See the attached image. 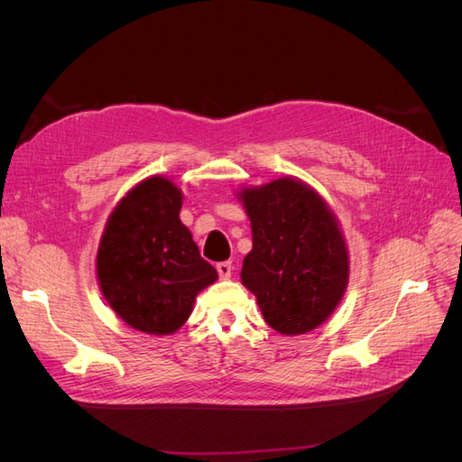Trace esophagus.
I'll list each match as a JSON object with an SVG mask.
<instances>
[{"label":"esophagus","mask_w":462,"mask_h":462,"mask_svg":"<svg viewBox=\"0 0 462 462\" xmlns=\"http://www.w3.org/2000/svg\"><path fill=\"white\" fill-rule=\"evenodd\" d=\"M217 273H219V277L221 279H229L231 277V273H233V265H231V262H219L217 265Z\"/></svg>","instance_id":"34e87169"}]
</instances>
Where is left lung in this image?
I'll return each mask as SVG.
<instances>
[{
	"label": "left lung",
	"mask_w": 462,
	"mask_h": 462,
	"mask_svg": "<svg viewBox=\"0 0 462 462\" xmlns=\"http://www.w3.org/2000/svg\"><path fill=\"white\" fill-rule=\"evenodd\" d=\"M236 197L253 227L243 285L275 331L316 329L337 309L348 285V250L337 217L297 177L243 189Z\"/></svg>",
	"instance_id": "left-lung-1"
}]
</instances>
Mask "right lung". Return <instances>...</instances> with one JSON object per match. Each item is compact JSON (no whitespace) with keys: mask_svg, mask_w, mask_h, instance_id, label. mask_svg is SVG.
<instances>
[{"mask_svg":"<svg viewBox=\"0 0 462 462\" xmlns=\"http://www.w3.org/2000/svg\"><path fill=\"white\" fill-rule=\"evenodd\" d=\"M183 192L167 177L134 185L107 217L96 275L114 312L136 331L171 335L217 272L179 219Z\"/></svg>","mask_w":462,"mask_h":462,"instance_id":"add662e5","label":"right lung"}]
</instances>
